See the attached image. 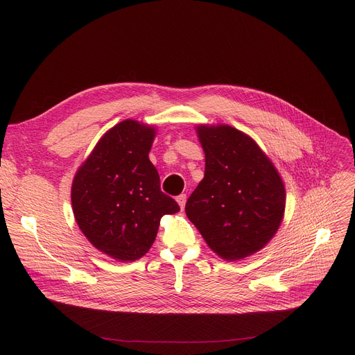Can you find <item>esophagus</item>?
Returning a JSON list of instances; mask_svg holds the SVG:
<instances>
[{
    "mask_svg": "<svg viewBox=\"0 0 355 355\" xmlns=\"http://www.w3.org/2000/svg\"><path fill=\"white\" fill-rule=\"evenodd\" d=\"M185 201H187V196H185V194H181V196L177 197V202L180 204L181 210H184V207H185Z\"/></svg>",
    "mask_w": 355,
    "mask_h": 355,
    "instance_id": "obj_1",
    "label": "esophagus"
}]
</instances>
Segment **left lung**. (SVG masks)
<instances>
[{"instance_id": "left-lung-1", "label": "left lung", "mask_w": 355, "mask_h": 355, "mask_svg": "<svg viewBox=\"0 0 355 355\" xmlns=\"http://www.w3.org/2000/svg\"><path fill=\"white\" fill-rule=\"evenodd\" d=\"M206 171L185 213L221 259H245L263 249L281 226L286 193L268 155L229 125H198Z\"/></svg>"}]
</instances>
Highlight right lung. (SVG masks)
<instances>
[{"label":"right lung","mask_w":355,"mask_h":355,"mask_svg":"<svg viewBox=\"0 0 355 355\" xmlns=\"http://www.w3.org/2000/svg\"><path fill=\"white\" fill-rule=\"evenodd\" d=\"M157 130L126 119L110 128L80 165L71 184V207L90 243L119 262H132L153 246L159 220L180 211L159 189L149 161Z\"/></svg>","instance_id":"obj_1"}]
</instances>
